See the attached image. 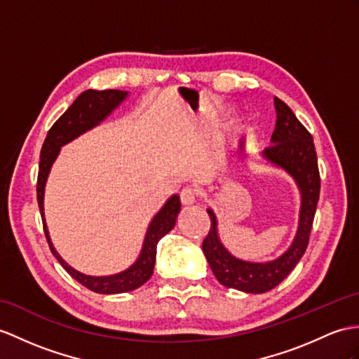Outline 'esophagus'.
Returning a JSON list of instances; mask_svg holds the SVG:
<instances>
[{
  "label": "esophagus",
  "mask_w": 359,
  "mask_h": 359,
  "mask_svg": "<svg viewBox=\"0 0 359 359\" xmlns=\"http://www.w3.org/2000/svg\"><path fill=\"white\" fill-rule=\"evenodd\" d=\"M196 190L191 189V187H186L182 189V191L180 194V199H181V204L182 205H191L196 203Z\"/></svg>",
  "instance_id": "34e87169"
}]
</instances>
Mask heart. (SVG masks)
I'll return each mask as SVG.
<instances>
[{"label":"heart","mask_w":359,"mask_h":359,"mask_svg":"<svg viewBox=\"0 0 359 359\" xmlns=\"http://www.w3.org/2000/svg\"><path fill=\"white\" fill-rule=\"evenodd\" d=\"M247 123H248V120H247V117H243V118H241L238 123H236V126H234V130L233 133L238 135V134H242L243 133V129H245V126H247Z\"/></svg>","instance_id":"obj_1"}]
</instances>
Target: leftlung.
I'll list each match as a JSON object with an SVG mask.
<instances>
[{
	"instance_id": "1",
	"label": "left lung",
	"mask_w": 359,
	"mask_h": 359,
	"mask_svg": "<svg viewBox=\"0 0 359 359\" xmlns=\"http://www.w3.org/2000/svg\"><path fill=\"white\" fill-rule=\"evenodd\" d=\"M274 108L276 128L271 135V146L262 152V160L285 170L300 190L299 226L291 245L277 259L266 262L236 257L224 247L217 233V217L212 208H207L212 225L203 242V251L208 265L221 285L248 294H264L273 290L299 264L308 248L320 198V173L312 135L292 109L278 97H274Z\"/></svg>"
}]
</instances>
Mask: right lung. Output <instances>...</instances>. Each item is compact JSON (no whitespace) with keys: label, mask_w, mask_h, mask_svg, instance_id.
Segmentation results:
<instances>
[{"label":"right lung","mask_w":359,"mask_h":359,"mask_svg":"<svg viewBox=\"0 0 359 359\" xmlns=\"http://www.w3.org/2000/svg\"><path fill=\"white\" fill-rule=\"evenodd\" d=\"M129 95L128 91L120 90H86L73 102L62 116L59 117L56 123L48 130L46 142L41 149V161H39V173H38V204L42 215L43 231L50 245L51 252L57 259L60 265L64 266L67 273L72 276L74 280L83 285L88 290L99 292V294H120L134 291L137 287L144 285L154 274L155 268V257H156V243L160 242L163 236L168 234L177 222L178 213L181 210V203L178 195H172L164 205L160 208L152 221L147 226L143 247L137 260L125 271H120L117 274L111 276H88L81 271L69 266L67 262L59 256V252L53 247L51 242L48 226L46 222V215H43V194H46V184L51 165L56 161L60 152V147L73 142L79 135L85 134L86 130L99 126L102 121L107 120L111 114L116 111L121 103L126 100Z\"/></svg>","instance_id":"obj_1"}]
</instances>
